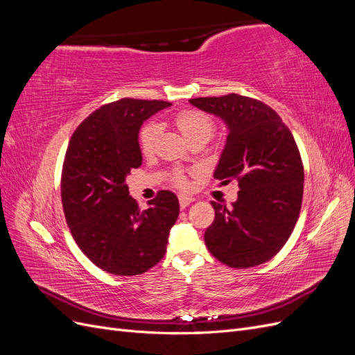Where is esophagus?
Returning <instances> with one entry per match:
<instances>
[{
  "mask_svg": "<svg viewBox=\"0 0 355 355\" xmlns=\"http://www.w3.org/2000/svg\"><path fill=\"white\" fill-rule=\"evenodd\" d=\"M194 202V198L192 197H187V196H179V204H180V209H185L188 207L189 204Z\"/></svg>",
  "mask_w": 355,
  "mask_h": 355,
  "instance_id": "obj_1",
  "label": "esophagus"
}]
</instances>
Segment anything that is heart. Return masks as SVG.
<instances>
[{"label": "heart", "instance_id": "1", "mask_svg": "<svg viewBox=\"0 0 355 355\" xmlns=\"http://www.w3.org/2000/svg\"><path fill=\"white\" fill-rule=\"evenodd\" d=\"M176 125L188 142L197 137L210 139L213 132V124L210 118L198 111L180 112L176 116ZM158 136L159 127L155 123H149L145 127H142L141 133H139V146H141L144 154H151L154 151ZM176 180L180 185L184 184V179L180 176H176Z\"/></svg>", "mask_w": 355, "mask_h": 355}]
</instances>
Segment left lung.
Here are the masks:
<instances>
[{
    "label": "left lung",
    "instance_id": "left-lung-1",
    "mask_svg": "<svg viewBox=\"0 0 355 355\" xmlns=\"http://www.w3.org/2000/svg\"><path fill=\"white\" fill-rule=\"evenodd\" d=\"M189 103L218 116L228 130L214 178L239 182L237 200L211 201L214 220L204 232L209 252L231 268H250L282 250L297 222L304 166L292 132L270 106L240 94Z\"/></svg>",
    "mask_w": 355,
    "mask_h": 355
}]
</instances>
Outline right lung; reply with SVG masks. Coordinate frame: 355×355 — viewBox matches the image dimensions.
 <instances>
[{"instance_id":"obj_1","label":"right lung","mask_w":355,"mask_h":355,"mask_svg":"<svg viewBox=\"0 0 355 355\" xmlns=\"http://www.w3.org/2000/svg\"><path fill=\"white\" fill-rule=\"evenodd\" d=\"M164 101L120 99L101 106L73 132L62 170V204L75 243L101 270L139 275L166 253L179 200L159 191L141 210L127 176L142 166L139 130Z\"/></svg>"}]
</instances>
